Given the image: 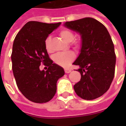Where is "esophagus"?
Wrapping results in <instances>:
<instances>
[{"label": "esophagus", "instance_id": "34e87169", "mask_svg": "<svg viewBox=\"0 0 126 126\" xmlns=\"http://www.w3.org/2000/svg\"><path fill=\"white\" fill-rule=\"evenodd\" d=\"M71 71V69H65V72L66 74H69V73H70Z\"/></svg>", "mask_w": 126, "mask_h": 126}]
</instances>
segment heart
I'll list each match as a JSON object with an SVG mask.
<instances>
[{
	"label": "heart",
	"mask_w": 126,
	"mask_h": 126,
	"mask_svg": "<svg viewBox=\"0 0 126 126\" xmlns=\"http://www.w3.org/2000/svg\"><path fill=\"white\" fill-rule=\"evenodd\" d=\"M59 35L60 36L61 38H63L67 42H71V47L74 49L78 50L80 49L82 47V40L79 38H75L74 32L71 31L69 29H62L59 32ZM50 43H51V37L47 36V38L44 40V47L48 52H50L51 48H50ZM76 56L74 52L71 51L66 52H59L55 54L53 56V61L55 64L58 65L63 67H67L70 65L75 59Z\"/></svg>",
	"instance_id": "b5f03b06"
}]
</instances>
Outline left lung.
Listing matches in <instances>:
<instances>
[{
    "mask_svg": "<svg viewBox=\"0 0 126 126\" xmlns=\"http://www.w3.org/2000/svg\"><path fill=\"white\" fill-rule=\"evenodd\" d=\"M65 26L82 36V48L73 64L79 65L80 81L74 85L78 96L85 100L100 97L109 90L114 76L116 55L111 36L103 23L86 17L67 21Z\"/></svg>",
    "mask_w": 126,
    "mask_h": 126,
    "instance_id": "obj_1",
    "label": "left lung"
}]
</instances>
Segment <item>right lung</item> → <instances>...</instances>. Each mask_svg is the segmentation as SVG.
Here are the masks:
<instances>
[{"label": "right lung", "mask_w": 126, "mask_h": 126, "mask_svg": "<svg viewBox=\"0 0 126 126\" xmlns=\"http://www.w3.org/2000/svg\"><path fill=\"white\" fill-rule=\"evenodd\" d=\"M60 24L29 21L13 42L11 61L16 84L23 96L33 103L51 100L57 92V80L65 74L61 67L52 63L44 47L45 39ZM42 64L49 67L46 72L39 70Z\"/></svg>", "instance_id": "right-lung-1"}]
</instances>
